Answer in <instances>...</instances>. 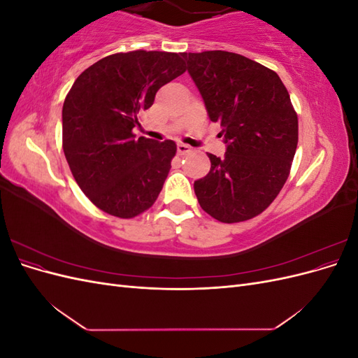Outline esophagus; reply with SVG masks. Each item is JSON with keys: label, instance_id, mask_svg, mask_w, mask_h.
<instances>
[{"label": "esophagus", "instance_id": "1", "mask_svg": "<svg viewBox=\"0 0 358 358\" xmlns=\"http://www.w3.org/2000/svg\"><path fill=\"white\" fill-rule=\"evenodd\" d=\"M188 152H191V148L188 145H183V143L178 145V154L179 155H187Z\"/></svg>", "mask_w": 358, "mask_h": 358}]
</instances>
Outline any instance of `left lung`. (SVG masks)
Here are the masks:
<instances>
[{"instance_id":"1","label":"left lung","mask_w":358,"mask_h":358,"mask_svg":"<svg viewBox=\"0 0 358 358\" xmlns=\"http://www.w3.org/2000/svg\"><path fill=\"white\" fill-rule=\"evenodd\" d=\"M212 122L222 128V158L194 182L201 209L225 224L264 212L289 176L299 119L279 76L239 53H182Z\"/></svg>"}]
</instances>
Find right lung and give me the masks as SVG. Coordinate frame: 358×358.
Wrapping results in <instances>:
<instances>
[{
	"instance_id": "add662e5",
	"label": "right lung",
	"mask_w": 358,
	"mask_h": 358,
	"mask_svg": "<svg viewBox=\"0 0 358 358\" xmlns=\"http://www.w3.org/2000/svg\"><path fill=\"white\" fill-rule=\"evenodd\" d=\"M185 73L173 52L133 50L86 69L62 106V149L73 178L96 208L134 218L155 203L176 155L173 140L133 134L162 85Z\"/></svg>"
}]
</instances>
